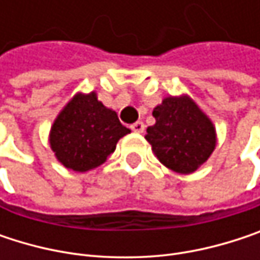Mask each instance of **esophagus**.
<instances>
[{
    "label": "esophagus",
    "instance_id": "esophagus-1",
    "mask_svg": "<svg viewBox=\"0 0 260 260\" xmlns=\"http://www.w3.org/2000/svg\"><path fill=\"white\" fill-rule=\"evenodd\" d=\"M131 129L134 131V132H143L144 131V123L143 122H135V123H132L131 125Z\"/></svg>",
    "mask_w": 260,
    "mask_h": 260
}]
</instances>
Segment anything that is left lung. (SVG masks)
<instances>
[{
	"mask_svg": "<svg viewBox=\"0 0 260 260\" xmlns=\"http://www.w3.org/2000/svg\"><path fill=\"white\" fill-rule=\"evenodd\" d=\"M152 114L156 122L147 128L146 140L170 170L192 173L214 152L215 128L189 98H166Z\"/></svg>",
	"mask_w": 260,
	"mask_h": 260,
	"instance_id": "8db88e82",
	"label": "left lung"
}]
</instances>
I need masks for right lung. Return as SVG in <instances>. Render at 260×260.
Returning <instances> with one entry per match:
<instances>
[{
  "mask_svg": "<svg viewBox=\"0 0 260 260\" xmlns=\"http://www.w3.org/2000/svg\"><path fill=\"white\" fill-rule=\"evenodd\" d=\"M129 132L93 91L77 94L64 107L51 128L49 143L66 169L88 172L105 162L117 141Z\"/></svg>",
  "mask_w": 260,
  "mask_h": 260,
  "instance_id": "right-lung-1",
  "label": "right lung"
}]
</instances>
